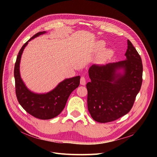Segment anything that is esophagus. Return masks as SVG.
Masks as SVG:
<instances>
[{"mask_svg":"<svg viewBox=\"0 0 157 157\" xmlns=\"http://www.w3.org/2000/svg\"><path fill=\"white\" fill-rule=\"evenodd\" d=\"M80 83L82 85H86V79L84 76H81L80 79Z\"/></svg>","mask_w":157,"mask_h":157,"instance_id":"34e87169","label":"esophagus"}]
</instances>
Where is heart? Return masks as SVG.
Instances as JSON below:
<instances>
[{
	"label": "heart",
	"mask_w": 157,
	"mask_h": 157,
	"mask_svg": "<svg viewBox=\"0 0 157 157\" xmlns=\"http://www.w3.org/2000/svg\"><path fill=\"white\" fill-rule=\"evenodd\" d=\"M113 55V52L111 50H105L103 52L98 56L97 62L98 63H104L108 60L109 57Z\"/></svg>",
	"instance_id": "heart-1"
}]
</instances>
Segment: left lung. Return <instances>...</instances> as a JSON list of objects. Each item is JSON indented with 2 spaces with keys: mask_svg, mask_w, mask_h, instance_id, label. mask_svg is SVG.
Instances as JSON below:
<instances>
[{
  "mask_svg": "<svg viewBox=\"0 0 157 157\" xmlns=\"http://www.w3.org/2000/svg\"><path fill=\"white\" fill-rule=\"evenodd\" d=\"M126 60L93 65L88 70L87 104L92 118L99 123L116 120L132 108L143 81L141 58L129 40ZM122 68L123 74L117 71Z\"/></svg>",
  "mask_w": 157,
  "mask_h": 157,
  "instance_id": "1",
  "label": "left lung"
}]
</instances>
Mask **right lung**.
I'll return each mask as SVG.
<instances>
[{"label": "right lung", "instance_id": "obj_1", "mask_svg": "<svg viewBox=\"0 0 157 157\" xmlns=\"http://www.w3.org/2000/svg\"><path fill=\"white\" fill-rule=\"evenodd\" d=\"M45 33V31L37 33L23 44L16 58L14 69L15 91L20 104L29 114L40 120H49L57 117L64 109L72 92L78 87L80 83L79 76L65 79L51 92L43 94L32 92L24 84L20 73L22 53L31 39Z\"/></svg>", "mask_w": 157, "mask_h": 157}]
</instances>
